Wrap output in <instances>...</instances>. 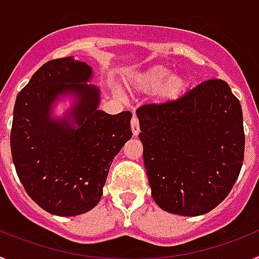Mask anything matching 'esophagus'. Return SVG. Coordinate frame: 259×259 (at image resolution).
<instances>
[{
  "instance_id": "1",
  "label": "esophagus",
  "mask_w": 259,
  "mask_h": 259,
  "mask_svg": "<svg viewBox=\"0 0 259 259\" xmlns=\"http://www.w3.org/2000/svg\"><path fill=\"white\" fill-rule=\"evenodd\" d=\"M131 130H132V134L134 136H137L139 132H140V124H139V119H137L136 115L132 116L131 119Z\"/></svg>"
}]
</instances>
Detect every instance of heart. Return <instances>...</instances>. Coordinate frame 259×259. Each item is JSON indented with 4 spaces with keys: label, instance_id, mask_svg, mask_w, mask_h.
I'll return each mask as SVG.
<instances>
[{
    "label": "heart",
    "instance_id": "1",
    "mask_svg": "<svg viewBox=\"0 0 259 259\" xmlns=\"http://www.w3.org/2000/svg\"><path fill=\"white\" fill-rule=\"evenodd\" d=\"M127 85L136 92L153 93L158 104H170L184 96L188 81L182 75L171 74L170 68L155 65L132 75Z\"/></svg>",
    "mask_w": 259,
    "mask_h": 259
}]
</instances>
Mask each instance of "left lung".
<instances>
[{"label":"left lung","mask_w":259,"mask_h":259,"mask_svg":"<svg viewBox=\"0 0 259 259\" xmlns=\"http://www.w3.org/2000/svg\"><path fill=\"white\" fill-rule=\"evenodd\" d=\"M152 197L162 210L197 217L232 189L244 161L242 110L219 79L198 84L176 101L136 111Z\"/></svg>","instance_id":"left-lung-1"}]
</instances>
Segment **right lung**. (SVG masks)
<instances>
[{
	"mask_svg": "<svg viewBox=\"0 0 259 259\" xmlns=\"http://www.w3.org/2000/svg\"><path fill=\"white\" fill-rule=\"evenodd\" d=\"M93 68L74 57L41 66L18 93L10 143L13 162L29 197L45 211L75 217L100 202L109 168L132 137L131 111L98 109L101 91L88 84ZM73 100L63 117L52 110Z\"/></svg>",
	"mask_w": 259,
	"mask_h": 259,
	"instance_id": "right-lung-1",
	"label": "right lung"
}]
</instances>
